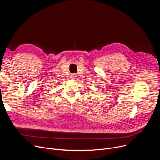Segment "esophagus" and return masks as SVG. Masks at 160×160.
<instances>
[{"mask_svg":"<svg viewBox=\"0 0 160 160\" xmlns=\"http://www.w3.org/2000/svg\"><path fill=\"white\" fill-rule=\"evenodd\" d=\"M76 77H77V75H75V73L71 74V75H70V78H71L72 79H75V78H76Z\"/></svg>","mask_w":160,"mask_h":160,"instance_id":"esophagus-1","label":"esophagus"}]
</instances>
